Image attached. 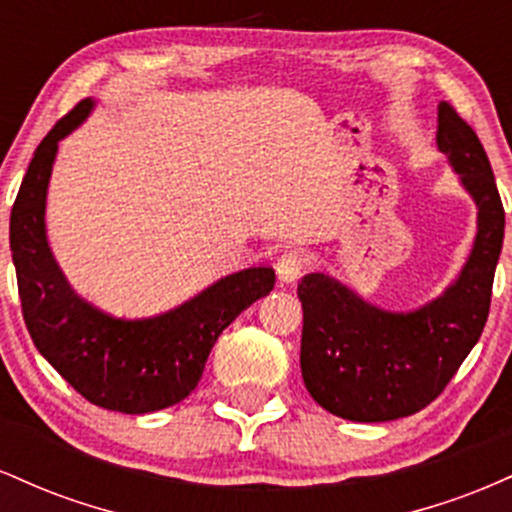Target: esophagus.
Here are the masks:
<instances>
[{
	"mask_svg": "<svg viewBox=\"0 0 512 512\" xmlns=\"http://www.w3.org/2000/svg\"><path fill=\"white\" fill-rule=\"evenodd\" d=\"M274 267L281 284H293V281L301 279L303 267H305V255L301 250H286L284 255L276 260Z\"/></svg>",
	"mask_w": 512,
	"mask_h": 512,
	"instance_id": "1",
	"label": "esophagus"
}]
</instances>
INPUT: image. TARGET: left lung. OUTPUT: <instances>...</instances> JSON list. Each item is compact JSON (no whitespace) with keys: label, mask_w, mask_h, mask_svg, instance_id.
I'll use <instances>...</instances> for the list:
<instances>
[{"label":"left lung","mask_w":512,"mask_h":512,"mask_svg":"<svg viewBox=\"0 0 512 512\" xmlns=\"http://www.w3.org/2000/svg\"><path fill=\"white\" fill-rule=\"evenodd\" d=\"M436 144L477 204L472 250L445 291L416 310H385L325 272L298 284L303 383L342 419L378 424L424 409L479 342L489 317L505 231L501 195L479 137L445 101L438 103Z\"/></svg>","instance_id":"obj_1"}]
</instances>
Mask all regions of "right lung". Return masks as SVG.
<instances>
[{"label":"right lung","instance_id":"add662e5","mask_svg":"<svg viewBox=\"0 0 512 512\" xmlns=\"http://www.w3.org/2000/svg\"><path fill=\"white\" fill-rule=\"evenodd\" d=\"M93 108V98L81 101L35 149L11 209V257L23 320L45 361L91 404L122 414H151L195 390L219 334L274 289V269H240L178 308L134 320L84 301L52 255L45 204L57 146Z\"/></svg>","mask_w":512,"mask_h":512}]
</instances>
